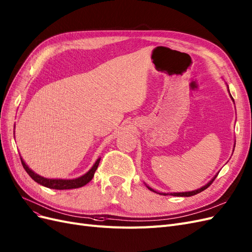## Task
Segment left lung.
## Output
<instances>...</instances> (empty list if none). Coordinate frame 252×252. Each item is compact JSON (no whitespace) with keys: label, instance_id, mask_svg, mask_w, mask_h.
<instances>
[{"label":"left lung","instance_id":"1","mask_svg":"<svg viewBox=\"0 0 252 252\" xmlns=\"http://www.w3.org/2000/svg\"><path fill=\"white\" fill-rule=\"evenodd\" d=\"M227 91H228V93H229V89H228V85H227ZM229 96H230V98H231V100L233 101V98L231 97V94H230V93H229ZM233 103H235V101H233ZM236 145V144H235ZM233 150H235V146H233ZM219 173V172H218ZM218 173H217V174L209 181L207 182V184L205 185V186H203V187H201L200 189H194V190H189V192H180V193H159V192H156V190H154L152 188H150L149 186H147L146 185V187L148 188L150 190H152V192H154V193H156V194H159V195H163V196H166V195H172V196H177V197H190V196H194V195H196V194H198V193H201L202 190H204V189H206L207 188H209L211 185H212V182L215 180V178L218 176Z\"/></svg>","mask_w":252,"mask_h":252}]
</instances>
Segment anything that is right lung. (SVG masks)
I'll use <instances>...</instances> for the list:
<instances>
[{
	"label": "right lung",
	"mask_w": 252,
	"mask_h": 252,
	"mask_svg": "<svg viewBox=\"0 0 252 252\" xmlns=\"http://www.w3.org/2000/svg\"><path fill=\"white\" fill-rule=\"evenodd\" d=\"M100 158L96 160V162L94 163V166L90 169V171H88L85 173L84 175L78 177V178H74V179H52V178H46L43 176L38 175L37 173L34 172L33 170H31L28 164L24 161V159L22 158L21 156V160H22V164L24 169L26 170V172L28 173L29 176L34 180L36 181L37 184L49 188V189H78V188H81L83 186H85L86 184H89V182L93 179L94 175V172H96L98 166H99V162H100Z\"/></svg>",
	"instance_id": "add662e5"
}]
</instances>
